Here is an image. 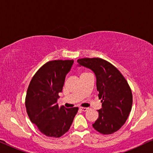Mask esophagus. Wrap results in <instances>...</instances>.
Instances as JSON below:
<instances>
[{
  "mask_svg": "<svg viewBox=\"0 0 153 153\" xmlns=\"http://www.w3.org/2000/svg\"><path fill=\"white\" fill-rule=\"evenodd\" d=\"M79 108H80L82 111H86L88 110V108H85V107H80Z\"/></svg>",
  "mask_w": 153,
  "mask_h": 153,
  "instance_id": "esophagus-1",
  "label": "esophagus"
}]
</instances>
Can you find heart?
Returning <instances> with one entry per match:
<instances>
[{
  "label": "heart",
  "instance_id": "obj_1",
  "mask_svg": "<svg viewBox=\"0 0 153 153\" xmlns=\"http://www.w3.org/2000/svg\"><path fill=\"white\" fill-rule=\"evenodd\" d=\"M83 73H85V72H83ZM83 73H82V74H83Z\"/></svg>",
  "mask_w": 153,
  "mask_h": 153
}]
</instances>
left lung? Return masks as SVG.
Segmentation results:
<instances>
[{"label":"left lung","instance_id":"left-lung-1","mask_svg":"<svg viewBox=\"0 0 153 153\" xmlns=\"http://www.w3.org/2000/svg\"><path fill=\"white\" fill-rule=\"evenodd\" d=\"M80 65L91 69L97 79L98 97L102 108L93 128L102 134H111L126 122L132 106V93L120 71L107 60L100 58L77 60Z\"/></svg>","mask_w":153,"mask_h":153}]
</instances>
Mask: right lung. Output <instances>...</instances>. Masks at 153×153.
<instances>
[{
    "label": "right lung",
    "instance_id": "obj_1",
    "mask_svg": "<svg viewBox=\"0 0 153 153\" xmlns=\"http://www.w3.org/2000/svg\"><path fill=\"white\" fill-rule=\"evenodd\" d=\"M74 60H55L43 65L31 79L25 105L31 122L42 133L59 138L70 128L78 107L66 108L57 104L66 74Z\"/></svg>",
    "mask_w": 153,
    "mask_h": 153
}]
</instances>
